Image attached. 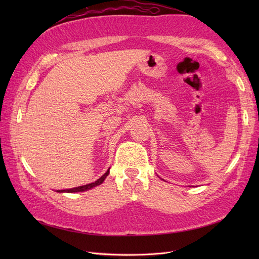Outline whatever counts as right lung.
<instances>
[{
    "label": "right lung",
    "mask_w": 259,
    "mask_h": 259,
    "mask_svg": "<svg viewBox=\"0 0 259 259\" xmlns=\"http://www.w3.org/2000/svg\"><path fill=\"white\" fill-rule=\"evenodd\" d=\"M109 171H110V167L108 168V170L106 171V173L101 176L100 178H98L96 182L94 183H91V184H88V185H84V186H80V187H75V188H71V189H65V190H57V192H67V193H75V192H83V191H88L90 189H92V188L94 187H97L99 185L103 184L105 182L106 177L109 175Z\"/></svg>",
    "instance_id": "1"
}]
</instances>
